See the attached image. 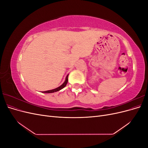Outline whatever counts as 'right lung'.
Segmentation results:
<instances>
[{
	"mask_svg": "<svg viewBox=\"0 0 148 148\" xmlns=\"http://www.w3.org/2000/svg\"><path fill=\"white\" fill-rule=\"evenodd\" d=\"M68 77H69V75L66 76V79L65 80L64 83L62 84L61 86H60L59 87H58V88H57L56 89H52V90H48V91H42V92H44V93H52V92H57V91H60V89H63L66 86L67 83H68Z\"/></svg>",
	"mask_w": 148,
	"mask_h": 148,
	"instance_id": "add662e5",
	"label": "right lung"
}]
</instances>
